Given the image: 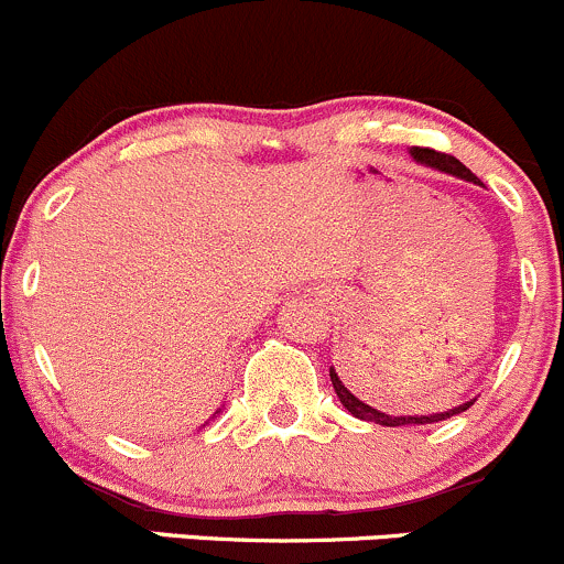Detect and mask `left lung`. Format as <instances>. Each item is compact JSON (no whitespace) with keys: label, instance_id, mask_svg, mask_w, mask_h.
Listing matches in <instances>:
<instances>
[{"label":"left lung","instance_id":"8db88e82","mask_svg":"<svg viewBox=\"0 0 564 564\" xmlns=\"http://www.w3.org/2000/svg\"><path fill=\"white\" fill-rule=\"evenodd\" d=\"M411 156L416 164H424V167H432L437 170V173H446V175H454V177H462V181H470L476 183V186H484L481 181H478L476 175L470 173V170L465 167V164L459 162V159L448 156V153H437V151H430V148H411ZM329 378H332V387L337 391V400L343 402V408H346L348 413H354V416L361 419V422H372V424H381V426H405V424H435V422H446V419L452 416H459L462 411H467V408L473 405L476 400H467L462 402V405H454L448 408V411H441V413H426V416H394V413H383L378 411V408L367 405L365 400H359V389L354 387L351 378H340L335 372V367H329Z\"/></svg>","mask_w":564,"mask_h":564}]
</instances>
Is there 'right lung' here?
I'll list each match as a JSON object with an SVG mask.
<instances>
[{"instance_id": "obj_1", "label": "right lung", "mask_w": 564, "mask_h": 564, "mask_svg": "<svg viewBox=\"0 0 564 564\" xmlns=\"http://www.w3.org/2000/svg\"><path fill=\"white\" fill-rule=\"evenodd\" d=\"M216 413H221V408H218V411H216ZM216 413H213V416H210V419H207V422H205V424H210V422H213V419H216ZM205 424H203V426H205Z\"/></svg>"}]
</instances>
